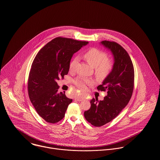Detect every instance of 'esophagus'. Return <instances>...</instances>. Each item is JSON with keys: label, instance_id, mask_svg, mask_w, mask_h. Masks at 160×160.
I'll use <instances>...</instances> for the list:
<instances>
[{"label": "esophagus", "instance_id": "1", "mask_svg": "<svg viewBox=\"0 0 160 160\" xmlns=\"http://www.w3.org/2000/svg\"><path fill=\"white\" fill-rule=\"evenodd\" d=\"M84 99V98L83 97H77L75 98V100L77 101H82Z\"/></svg>", "mask_w": 160, "mask_h": 160}]
</instances>
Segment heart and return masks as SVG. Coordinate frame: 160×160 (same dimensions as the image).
<instances>
[{
	"mask_svg": "<svg viewBox=\"0 0 160 160\" xmlns=\"http://www.w3.org/2000/svg\"><path fill=\"white\" fill-rule=\"evenodd\" d=\"M83 59L89 64L94 68V74L98 80L102 81L107 78L114 68V62L112 59H108V54L105 52L96 48H91L83 54ZM78 59L74 58L69 65L71 72L75 71ZM74 85L80 91H84L88 85H90V80L81 77H78L73 82Z\"/></svg>",
	"mask_w": 160,
	"mask_h": 160,
	"instance_id": "b5f03b06",
	"label": "heart"
}]
</instances>
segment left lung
<instances>
[{
	"label": "left lung",
	"mask_w": 160,
	"mask_h": 160,
	"mask_svg": "<svg viewBox=\"0 0 160 160\" xmlns=\"http://www.w3.org/2000/svg\"><path fill=\"white\" fill-rule=\"evenodd\" d=\"M101 43L114 57V68L97 89L107 92L103 101L91 100V107L84 112L85 119L96 127L102 126L117 117L128 104L134 84V66L127 52L115 42L104 40Z\"/></svg>",
	"instance_id": "left-lung-1"
}]
</instances>
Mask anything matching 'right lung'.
I'll use <instances>...</instances> for the list:
<instances>
[{"label": "right lung", "instance_id": "add662e5", "mask_svg": "<svg viewBox=\"0 0 160 160\" xmlns=\"http://www.w3.org/2000/svg\"><path fill=\"white\" fill-rule=\"evenodd\" d=\"M88 43L58 37L37 54L29 74L28 94L36 112L47 122L55 123L64 117L72 99L66 97L65 91H58L56 81L68 73L73 54Z\"/></svg>", "mask_w": 160, "mask_h": 160}]
</instances>
